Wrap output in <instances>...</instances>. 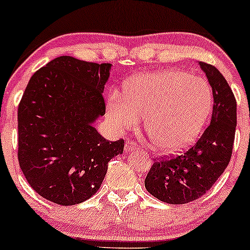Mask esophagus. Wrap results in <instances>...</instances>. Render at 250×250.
I'll list each match as a JSON object with an SVG mask.
<instances>
[{
	"instance_id": "1",
	"label": "esophagus",
	"mask_w": 250,
	"mask_h": 250,
	"mask_svg": "<svg viewBox=\"0 0 250 250\" xmlns=\"http://www.w3.org/2000/svg\"><path fill=\"white\" fill-rule=\"evenodd\" d=\"M125 151H133V150H136V149H139V145H137L136 142L130 141V140H129L128 142H125Z\"/></svg>"
}]
</instances>
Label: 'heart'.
I'll return each mask as SVG.
<instances>
[{
	"label": "heart",
	"instance_id": "obj_1",
	"mask_svg": "<svg viewBox=\"0 0 250 250\" xmlns=\"http://www.w3.org/2000/svg\"><path fill=\"white\" fill-rule=\"evenodd\" d=\"M213 93L205 79L185 70H162L129 81L125 96H109L107 115L123 130L145 117L146 130L159 150L174 153L191 145L205 127Z\"/></svg>",
	"mask_w": 250,
	"mask_h": 250
}]
</instances>
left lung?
Wrapping results in <instances>:
<instances>
[{
	"label": "left lung",
	"mask_w": 250,
	"mask_h": 250,
	"mask_svg": "<svg viewBox=\"0 0 250 250\" xmlns=\"http://www.w3.org/2000/svg\"><path fill=\"white\" fill-rule=\"evenodd\" d=\"M213 90L210 125L196 143L182 155L154 159L145 180L154 197L170 205L200 199L213 187L228 166L236 129V100L216 67L199 62Z\"/></svg>",
	"instance_id": "8db88e82"
}]
</instances>
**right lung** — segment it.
Instances as JSON below:
<instances>
[{"instance_id": "add662e5", "label": "right lung", "mask_w": 250, "mask_h": 250, "mask_svg": "<svg viewBox=\"0 0 250 250\" xmlns=\"http://www.w3.org/2000/svg\"><path fill=\"white\" fill-rule=\"evenodd\" d=\"M110 63L60 56L39 69L19 104L20 168L40 196L60 206L90 199L125 141L110 142L93 123L105 114Z\"/></svg>"}]
</instances>
